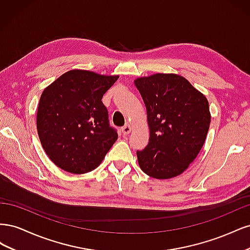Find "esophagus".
Masks as SVG:
<instances>
[{"label": "esophagus", "mask_w": 250, "mask_h": 250, "mask_svg": "<svg viewBox=\"0 0 250 250\" xmlns=\"http://www.w3.org/2000/svg\"><path fill=\"white\" fill-rule=\"evenodd\" d=\"M131 131V126L129 124H126L125 126L122 127V132L123 134H129Z\"/></svg>", "instance_id": "obj_1"}]
</instances>
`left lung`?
I'll use <instances>...</instances> for the list:
<instances>
[{
  "label": "left lung",
  "mask_w": 250,
  "mask_h": 250,
  "mask_svg": "<svg viewBox=\"0 0 250 250\" xmlns=\"http://www.w3.org/2000/svg\"><path fill=\"white\" fill-rule=\"evenodd\" d=\"M147 109L148 145L137 151L141 169L156 179L186 171L206 142L210 123L208 99L183 76L154 74L134 80Z\"/></svg>",
  "instance_id": "obj_1"
}]
</instances>
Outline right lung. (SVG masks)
Instances as JSON below:
<instances>
[{
    "label": "right lung",
    "mask_w": 250,
    "mask_h": 250,
    "mask_svg": "<svg viewBox=\"0 0 250 250\" xmlns=\"http://www.w3.org/2000/svg\"><path fill=\"white\" fill-rule=\"evenodd\" d=\"M118 78L72 70L44 88L37 132L44 152L60 169L74 174L93 171L117 141L102 97Z\"/></svg>",
    "instance_id": "add662e5"
}]
</instances>
